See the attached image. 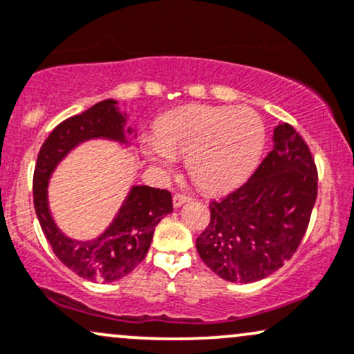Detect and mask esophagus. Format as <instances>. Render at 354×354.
I'll list each match as a JSON object with an SVG mask.
<instances>
[{"mask_svg": "<svg viewBox=\"0 0 354 354\" xmlns=\"http://www.w3.org/2000/svg\"><path fill=\"white\" fill-rule=\"evenodd\" d=\"M188 200H189V198L186 196V195H181V193H176V195L173 196V207H174V208H180L181 205H185Z\"/></svg>", "mask_w": 354, "mask_h": 354, "instance_id": "34e87169", "label": "esophagus"}]
</instances>
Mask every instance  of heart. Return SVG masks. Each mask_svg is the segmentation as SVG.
<instances>
[{
	"instance_id": "heart-1",
	"label": "heart",
	"mask_w": 354,
	"mask_h": 354,
	"mask_svg": "<svg viewBox=\"0 0 354 354\" xmlns=\"http://www.w3.org/2000/svg\"><path fill=\"white\" fill-rule=\"evenodd\" d=\"M266 131L248 107L186 106L159 119L156 138L142 141V153L159 173H169L176 158L205 192H227L252 173L262 154Z\"/></svg>"
}]
</instances>
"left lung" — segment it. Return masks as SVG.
<instances>
[{
    "label": "left lung",
    "mask_w": 354,
    "mask_h": 354,
    "mask_svg": "<svg viewBox=\"0 0 354 354\" xmlns=\"http://www.w3.org/2000/svg\"><path fill=\"white\" fill-rule=\"evenodd\" d=\"M272 151L230 195L209 203L212 220L196 239L201 260L228 282L260 281L297 250L317 196V171L308 145L279 122Z\"/></svg>",
    "instance_id": "obj_1"
}]
</instances>
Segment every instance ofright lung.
Listing matches in <instances>:
<instances>
[{
	"instance_id": "1",
	"label": "right lung",
	"mask_w": 354,
	"mask_h": 354,
	"mask_svg": "<svg viewBox=\"0 0 354 354\" xmlns=\"http://www.w3.org/2000/svg\"><path fill=\"white\" fill-rule=\"evenodd\" d=\"M136 138L129 114L120 111L118 100L106 99L58 124L38 153L33 176L38 221L60 262L87 281H119L145 260L154 228L173 212L171 193L133 185L104 232L91 240H79L62 232L53 218L48 200L50 180L60 162L84 142L102 139L129 147Z\"/></svg>"
}]
</instances>
